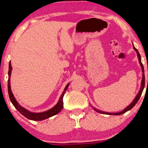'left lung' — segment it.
I'll list each match as a JSON object with an SVG mask.
<instances>
[{
  "mask_svg": "<svg viewBox=\"0 0 148 148\" xmlns=\"http://www.w3.org/2000/svg\"><path fill=\"white\" fill-rule=\"evenodd\" d=\"M133 49L135 50V51L137 52V57H138V60H139V64H140L141 65V69H142V80H141V88H140V90H139L138 94H137V96H135V98L134 100H133V102L131 103L128 106H127L126 108H125L124 110H123L122 111H121V112H105V111H102V110H99V109H97L96 108H95V107H93L92 106V107L93 108V109L95 111H96V112H98L99 113H101V114H109V115H120V114H122L123 113L127 112V111L130 110L131 108H133V106H135V104H137V102H138V100H139V98H140V96L141 94H142V92L143 90V89H144V87H145V75H144V69H143V66L142 63H141V56L140 54H139L138 50H137L135 47L133 45Z\"/></svg>",
  "mask_w": 148,
  "mask_h": 148,
  "instance_id": "left-lung-1",
  "label": "left lung"
}]
</instances>
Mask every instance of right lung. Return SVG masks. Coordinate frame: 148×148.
<instances>
[{
    "instance_id": "1",
    "label": "right lung",
    "mask_w": 148,
    "mask_h": 148,
    "mask_svg": "<svg viewBox=\"0 0 148 148\" xmlns=\"http://www.w3.org/2000/svg\"><path fill=\"white\" fill-rule=\"evenodd\" d=\"M12 69H13V68H12L11 61H10L9 64V73H8V75H9V79H8V93H9V96L11 103L13 104V106L15 107V108L17 109L22 115H23L24 116L26 117V118L28 119H29V120L38 121L44 120V119H48L52 116H54V115L57 114L58 112H60V111H61L62 108H63V100H62V99H63L64 93L66 92L69 86V84L66 86L65 88H64L63 92L62 93L61 96H60L57 104H56L54 107H52V108L49 109V110L45 111V112H32L27 110V109H25V108H23V106H21V105L17 102V101L16 100V99L13 96V93H12L11 88V82H10V81H11L10 78H11Z\"/></svg>"
}]
</instances>
